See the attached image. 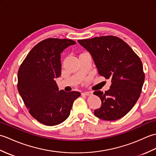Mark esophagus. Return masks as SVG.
<instances>
[{"mask_svg":"<svg viewBox=\"0 0 156 156\" xmlns=\"http://www.w3.org/2000/svg\"><path fill=\"white\" fill-rule=\"evenodd\" d=\"M82 95H84V96H90L92 94V92H90V91H84L82 93Z\"/></svg>","mask_w":156,"mask_h":156,"instance_id":"esophagus-1","label":"esophagus"}]
</instances>
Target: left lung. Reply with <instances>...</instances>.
Returning <instances> with one entry per match:
<instances>
[{"instance_id":"8db88e82","label":"left lung","mask_w":156,"mask_h":156,"mask_svg":"<svg viewBox=\"0 0 156 156\" xmlns=\"http://www.w3.org/2000/svg\"><path fill=\"white\" fill-rule=\"evenodd\" d=\"M90 53L98 74L111 79L105 93L94 92L101 100L96 117L105 121L121 119L131 111L140 98L145 74L140 58L127 43L115 36H102L78 40Z\"/></svg>"}]
</instances>
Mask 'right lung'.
<instances>
[{
  "label": "right lung",
  "instance_id": "obj_1",
  "mask_svg": "<svg viewBox=\"0 0 156 156\" xmlns=\"http://www.w3.org/2000/svg\"><path fill=\"white\" fill-rule=\"evenodd\" d=\"M76 42L71 39L49 38L29 51L18 71V91L36 120L48 126L67 119L79 92L59 90L55 78L61 76V54Z\"/></svg>",
  "mask_w": 156,
  "mask_h": 156
}]
</instances>
